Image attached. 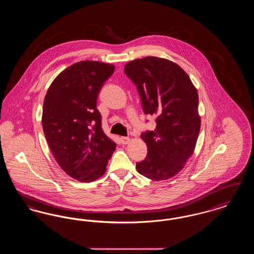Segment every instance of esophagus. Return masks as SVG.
I'll return each instance as SVG.
<instances>
[{"label": "esophagus", "mask_w": 254, "mask_h": 254, "mask_svg": "<svg viewBox=\"0 0 254 254\" xmlns=\"http://www.w3.org/2000/svg\"><path fill=\"white\" fill-rule=\"evenodd\" d=\"M129 141H130V139H129L128 137H121V143L122 144H124V145L128 144Z\"/></svg>", "instance_id": "1"}]
</instances>
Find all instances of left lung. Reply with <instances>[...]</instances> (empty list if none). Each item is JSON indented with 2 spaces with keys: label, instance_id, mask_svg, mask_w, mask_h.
Segmentation results:
<instances>
[{
  "label": "left lung",
  "instance_id": "8db88e82",
  "mask_svg": "<svg viewBox=\"0 0 254 254\" xmlns=\"http://www.w3.org/2000/svg\"><path fill=\"white\" fill-rule=\"evenodd\" d=\"M126 75L136 85L145 114L155 115L154 131L141 134L147 146L137 171L153 181L167 180L193 154L201 127L198 92L180 65L148 56L128 62Z\"/></svg>",
  "mask_w": 254,
  "mask_h": 254
}]
</instances>
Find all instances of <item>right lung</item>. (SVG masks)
I'll return each instance as SVG.
<instances>
[{
    "mask_svg": "<svg viewBox=\"0 0 254 254\" xmlns=\"http://www.w3.org/2000/svg\"><path fill=\"white\" fill-rule=\"evenodd\" d=\"M115 66L81 61L54 79L43 106L42 125L49 148L67 175L88 183L103 176L116 144L102 128L97 97Z\"/></svg>",
    "mask_w": 254,
    "mask_h": 254,
    "instance_id": "add662e5",
    "label": "right lung"
}]
</instances>
